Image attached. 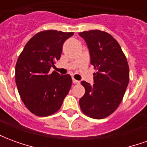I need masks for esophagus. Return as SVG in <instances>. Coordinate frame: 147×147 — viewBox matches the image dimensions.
<instances>
[{
	"label": "esophagus",
	"mask_w": 147,
	"mask_h": 147,
	"mask_svg": "<svg viewBox=\"0 0 147 147\" xmlns=\"http://www.w3.org/2000/svg\"><path fill=\"white\" fill-rule=\"evenodd\" d=\"M72 81H73L74 83H76V84H80V81H78V80H75V79H72Z\"/></svg>",
	"instance_id": "esophagus-1"
}]
</instances>
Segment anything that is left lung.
Wrapping results in <instances>:
<instances>
[{
  "label": "left lung",
  "mask_w": 147,
  "mask_h": 147,
  "mask_svg": "<svg viewBox=\"0 0 147 147\" xmlns=\"http://www.w3.org/2000/svg\"><path fill=\"white\" fill-rule=\"evenodd\" d=\"M86 42L94 73V84H81L85 94L80 99L83 113L94 119L109 117L120 104L129 82V67L125 55L116 39L99 30L80 32Z\"/></svg>",
  "instance_id": "8db88e82"
}]
</instances>
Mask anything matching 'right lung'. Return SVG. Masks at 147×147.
I'll return each mask as SVG.
<instances>
[{"instance_id": "obj_1", "label": "right lung", "mask_w": 147, "mask_h": 147, "mask_svg": "<svg viewBox=\"0 0 147 147\" xmlns=\"http://www.w3.org/2000/svg\"><path fill=\"white\" fill-rule=\"evenodd\" d=\"M73 32L55 30L37 33L27 42L16 64V83L25 106L38 117H48L61 109L71 86L68 74L53 71L62 46Z\"/></svg>"}]
</instances>
